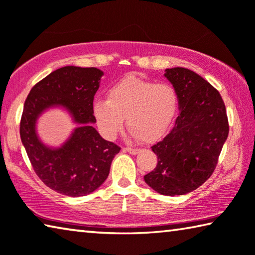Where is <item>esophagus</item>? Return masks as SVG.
Segmentation results:
<instances>
[{
  "mask_svg": "<svg viewBox=\"0 0 255 255\" xmlns=\"http://www.w3.org/2000/svg\"><path fill=\"white\" fill-rule=\"evenodd\" d=\"M124 150L128 151V152L131 153V154H136V153L140 151V149H136V148H128V146H127V148H124Z\"/></svg>",
  "mask_w": 255,
  "mask_h": 255,
  "instance_id": "1",
  "label": "esophagus"
}]
</instances>
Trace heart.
Here are the masks:
<instances>
[{"label":"heart","mask_w":255,"mask_h":255,"mask_svg":"<svg viewBox=\"0 0 255 255\" xmlns=\"http://www.w3.org/2000/svg\"><path fill=\"white\" fill-rule=\"evenodd\" d=\"M178 107L179 95L173 85L128 76L107 91V100L93 103V113L107 139H113L122 130L127 118L133 135L143 142H153L170 128Z\"/></svg>","instance_id":"obj_1"}]
</instances>
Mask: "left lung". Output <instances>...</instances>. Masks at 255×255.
<instances>
[{"instance_id":"obj_1","label":"left lung","mask_w":255,"mask_h":255,"mask_svg":"<svg viewBox=\"0 0 255 255\" xmlns=\"http://www.w3.org/2000/svg\"><path fill=\"white\" fill-rule=\"evenodd\" d=\"M179 95L180 115L172 131L151 146L158 163L144 180L167 196L197 189L213 175L229 135L224 101L202 76L181 67L166 69Z\"/></svg>"}]
</instances>
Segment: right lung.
Wrapping results in <instances>:
<instances>
[{
    "label": "right lung",
    "instance_id": "add662e5",
    "mask_svg": "<svg viewBox=\"0 0 255 255\" xmlns=\"http://www.w3.org/2000/svg\"><path fill=\"white\" fill-rule=\"evenodd\" d=\"M103 71L95 67L66 66L31 88L24 102L20 135L34 172L57 193L79 197L93 193L106 180L112 160L121 148L106 141L92 127L94 95ZM62 105L80 124L59 149L44 147L35 134V120L47 107Z\"/></svg>",
    "mask_w": 255,
    "mask_h": 255
}]
</instances>
